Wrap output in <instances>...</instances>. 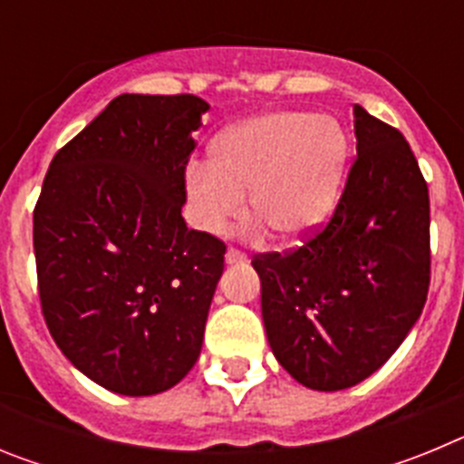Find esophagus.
Here are the masks:
<instances>
[{
    "instance_id": "obj_1",
    "label": "esophagus",
    "mask_w": 464,
    "mask_h": 464,
    "mask_svg": "<svg viewBox=\"0 0 464 464\" xmlns=\"http://www.w3.org/2000/svg\"><path fill=\"white\" fill-rule=\"evenodd\" d=\"M225 262H227V265H241V262H246V253L237 251V248H227Z\"/></svg>"
}]
</instances>
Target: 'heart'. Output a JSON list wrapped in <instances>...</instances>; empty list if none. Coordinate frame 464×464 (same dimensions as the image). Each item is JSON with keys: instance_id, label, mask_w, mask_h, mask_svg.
<instances>
[{"instance_id": "b5f03b06", "label": "heart", "mask_w": 464, "mask_h": 464, "mask_svg": "<svg viewBox=\"0 0 464 464\" xmlns=\"http://www.w3.org/2000/svg\"><path fill=\"white\" fill-rule=\"evenodd\" d=\"M351 141L342 122L309 111H274L213 143L208 167L188 169L192 220L220 232L248 211L281 241H299L330 220L346 181Z\"/></svg>"}]
</instances>
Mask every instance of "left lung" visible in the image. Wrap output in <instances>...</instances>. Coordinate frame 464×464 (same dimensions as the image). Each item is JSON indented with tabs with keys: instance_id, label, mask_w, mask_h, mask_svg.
<instances>
[{
	"instance_id": "obj_1",
	"label": "left lung",
	"mask_w": 464,
	"mask_h": 464,
	"mask_svg": "<svg viewBox=\"0 0 464 464\" xmlns=\"http://www.w3.org/2000/svg\"><path fill=\"white\" fill-rule=\"evenodd\" d=\"M353 116L358 158L332 218L295 251L253 257L269 346L311 391L374 374L430 288V195L411 146L362 106Z\"/></svg>"
}]
</instances>
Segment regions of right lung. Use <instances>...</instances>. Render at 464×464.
I'll list each match as a JSON object with an SVG mask.
<instances>
[{"instance_id":"1","label":"right lung","mask_w":464,"mask_h":464,"mask_svg":"<svg viewBox=\"0 0 464 464\" xmlns=\"http://www.w3.org/2000/svg\"><path fill=\"white\" fill-rule=\"evenodd\" d=\"M207 111L195 94H121L57 150L34 207L51 337L118 395L169 391L202 351L225 244L181 208Z\"/></svg>"}]
</instances>
